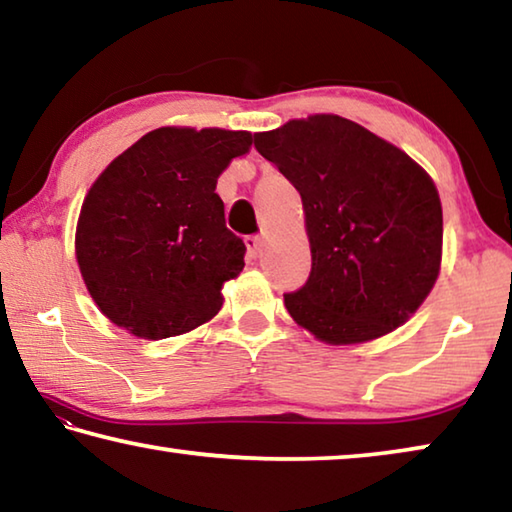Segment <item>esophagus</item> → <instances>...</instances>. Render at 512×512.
Returning a JSON list of instances; mask_svg holds the SVG:
<instances>
[{
	"mask_svg": "<svg viewBox=\"0 0 512 512\" xmlns=\"http://www.w3.org/2000/svg\"><path fill=\"white\" fill-rule=\"evenodd\" d=\"M262 246H264V239L259 237V235L246 237V248H248V255L250 257H257L259 253H262Z\"/></svg>",
	"mask_w": 512,
	"mask_h": 512,
	"instance_id": "obj_1",
	"label": "esophagus"
}]
</instances>
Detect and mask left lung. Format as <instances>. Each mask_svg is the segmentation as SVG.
I'll use <instances>...</instances> for the list:
<instances>
[{"instance_id": "8db88e82", "label": "left lung", "mask_w": 512, "mask_h": 512, "mask_svg": "<svg viewBox=\"0 0 512 512\" xmlns=\"http://www.w3.org/2000/svg\"><path fill=\"white\" fill-rule=\"evenodd\" d=\"M255 149L298 189L311 273L284 305L329 345L379 339L436 284L443 207L418 162L339 115L255 133Z\"/></svg>"}]
</instances>
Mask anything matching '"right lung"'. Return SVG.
Returning a JSON list of instances; mask_svg holds the SVG:
<instances>
[{"mask_svg": "<svg viewBox=\"0 0 512 512\" xmlns=\"http://www.w3.org/2000/svg\"><path fill=\"white\" fill-rule=\"evenodd\" d=\"M253 135L164 126L112 160L85 196L76 259L90 296L117 327L169 339L207 323L246 246L225 228L216 178Z\"/></svg>", "mask_w": 512, "mask_h": 512, "instance_id": "right-lung-1", "label": "right lung"}]
</instances>
